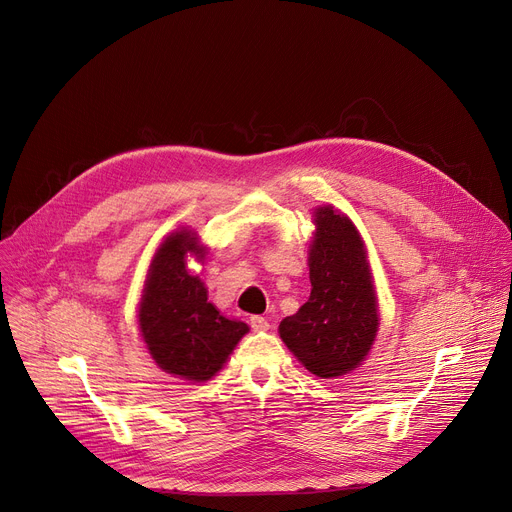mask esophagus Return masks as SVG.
<instances>
[{
	"label": "esophagus",
	"instance_id": "1",
	"mask_svg": "<svg viewBox=\"0 0 512 512\" xmlns=\"http://www.w3.org/2000/svg\"><path fill=\"white\" fill-rule=\"evenodd\" d=\"M250 328H252L254 332H266V330L270 328V324H268V320L262 318V316H252V318H250Z\"/></svg>",
	"mask_w": 512,
	"mask_h": 512
}]
</instances>
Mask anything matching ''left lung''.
I'll list each match as a JSON object with an SVG mask.
<instances>
[{
  "label": "left lung",
  "mask_w": 512,
  "mask_h": 512,
  "mask_svg": "<svg viewBox=\"0 0 512 512\" xmlns=\"http://www.w3.org/2000/svg\"><path fill=\"white\" fill-rule=\"evenodd\" d=\"M309 299L281 322L297 361L322 379L357 369L375 342L379 311L367 250L355 223L326 205L313 211Z\"/></svg>",
  "instance_id": "8db88e82"
}]
</instances>
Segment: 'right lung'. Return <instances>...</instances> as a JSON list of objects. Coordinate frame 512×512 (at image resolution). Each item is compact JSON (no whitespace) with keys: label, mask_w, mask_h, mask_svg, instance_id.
Returning a JSON list of instances; mask_svg holds the SVG:
<instances>
[{"label":"right lung","mask_w":512,"mask_h":512,"mask_svg":"<svg viewBox=\"0 0 512 512\" xmlns=\"http://www.w3.org/2000/svg\"><path fill=\"white\" fill-rule=\"evenodd\" d=\"M205 260L207 248L188 229L174 231L157 248L139 301V330L155 365L186 381H207L225 365L248 324L221 316L207 301L205 283L186 258Z\"/></svg>","instance_id":"obj_1"}]
</instances>
